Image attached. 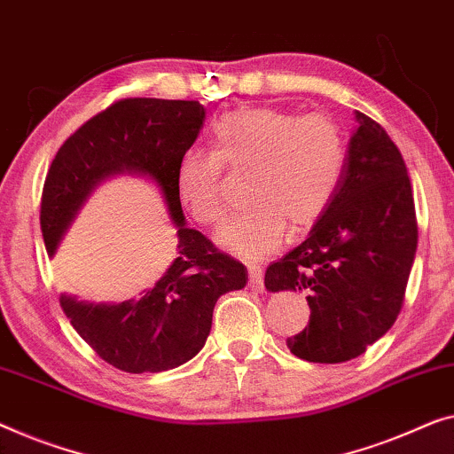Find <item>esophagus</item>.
I'll return each mask as SVG.
<instances>
[{
    "mask_svg": "<svg viewBox=\"0 0 454 454\" xmlns=\"http://www.w3.org/2000/svg\"><path fill=\"white\" fill-rule=\"evenodd\" d=\"M247 286L252 288V291H264V272H262V266L252 262V264H247Z\"/></svg>",
    "mask_w": 454,
    "mask_h": 454,
    "instance_id": "esophagus-1",
    "label": "esophagus"
}]
</instances>
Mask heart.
<instances>
[{"label":"heart","instance_id":"heart-1","mask_svg":"<svg viewBox=\"0 0 454 454\" xmlns=\"http://www.w3.org/2000/svg\"><path fill=\"white\" fill-rule=\"evenodd\" d=\"M211 153L188 151L176 168V196L200 225L225 215L221 169L252 168L246 200L215 235L223 249L241 258L272 254L293 229L319 221L336 196L346 168L344 130L324 114L294 116L274 108L238 110L211 127Z\"/></svg>","mask_w":454,"mask_h":454}]
</instances>
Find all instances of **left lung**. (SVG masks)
Returning a JSON list of instances; mask_svg holds the SVG:
<instances>
[{
	"instance_id": "1",
	"label": "left lung",
	"mask_w": 454,
	"mask_h": 454,
	"mask_svg": "<svg viewBox=\"0 0 454 454\" xmlns=\"http://www.w3.org/2000/svg\"><path fill=\"white\" fill-rule=\"evenodd\" d=\"M346 168L309 238L268 266L270 293L303 291L309 325L288 340L309 363H346L395 324L418 247L416 207L402 153L385 129L354 113Z\"/></svg>"
}]
</instances>
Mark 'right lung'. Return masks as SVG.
Listing matches in <instances>:
<instances>
[{"label":"right lung","instance_id":"obj_1","mask_svg":"<svg viewBox=\"0 0 454 454\" xmlns=\"http://www.w3.org/2000/svg\"><path fill=\"white\" fill-rule=\"evenodd\" d=\"M205 114V106L192 100L127 98L77 129L57 151L44 180L41 229L51 258L94 190L121 174L153 182L176 227L178 258L139 299L90 303L61 294L75 332L118 371L161 372L188 363L211 333L216 299L247 282L246 266L186 225L176 196V168L199 137Z\"/></svg>","mask_w":454,"mask_h":454}]
</instances>
